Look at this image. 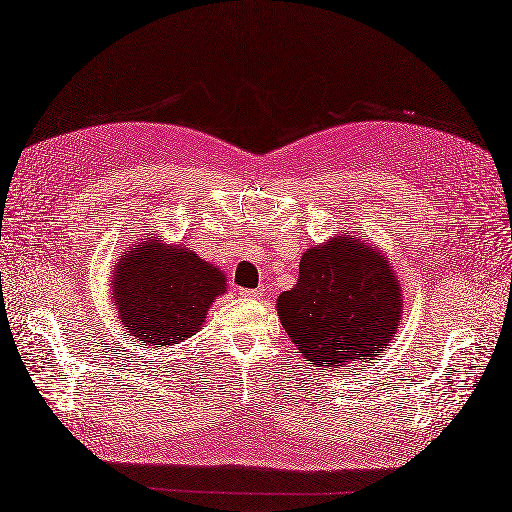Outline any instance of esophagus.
Listing matches in <instances>:
<instances>
[{
	"label": "esophagus",
	"instance_id": "34e87169",
	"mask_svg": "<svg viewBox=\"0 0 512 512\" xmlns=\"http://www.w3.org/2000/svg\"><path fill=\"white\" fill-rule=\"evenodd\" d=\"M239 296H241V298L256 300V298L262 296V289H239Z\"/></svg>",
	"mask_w": 512,
	"mask_h": 512
}]
</instances>
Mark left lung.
Masks as SVG:
<instances>
[{"mask_svg": "<svg viewBox=\"0 0 512 512\" xmlns=\"http://www.w3.org/2000/svg\"><path fill=\"white\" fill-rule=\"evenodd\" d=\"M402 296L381 248L344 233L302 254L298 283L277 298V314L312 367H354L394 342Z\"/></svg>", "mask_w": 512, "mask_h": 512, "instance_id": "8db88e82", "label": "left lung"}]
</instances>
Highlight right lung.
Segmentation results:
<instances>
[{
    "label": "right lung",
    "instance_id": "obj_1",
    "mask_svg": "<svg viewBox=\"0 0 512 512\" xmlns=\"http://www.w3.org/2000/svg\"><path fill=\"white\" fill-rule=\"evenodd\" d=\"M110 296L120 325L141 346H173L196 335L227 277L185 243L145 237L118 256Z\"/></svg>",
    "mask_w": 512,
    "mask_h": 512
}]
</instances>
